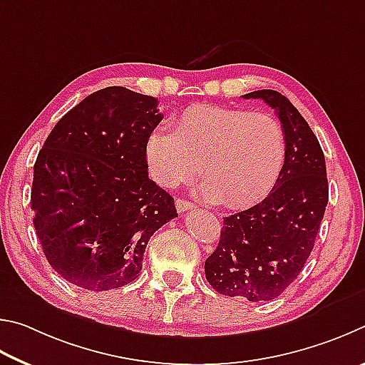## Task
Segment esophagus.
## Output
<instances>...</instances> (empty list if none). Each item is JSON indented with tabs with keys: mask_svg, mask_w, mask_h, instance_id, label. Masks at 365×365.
I'll list each match as a JSON object with an SVG mask.
<instances>
[{
	"mask_svg": "<svg viewBox=\"0 0 365 365\" xmlns=\"http://www.w3.org/2000/svg\"><path fill=\"white\" fill-rule=\"evenodd\" d=\"M192 207H194V203H190L189 200H184V199H178L176 200V208H178L179 213L187 212V210H190Z\"/></svg>",
	"mask_w": 365,
	"mask_h": 365,
	"instance_id": "1",
	"label": "esophagus"
}]
</instances>
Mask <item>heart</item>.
<instances>
[{"label":"heart","mask_w":365,"mask_h":365,"mask_svg":"<svg viewBox=\"0 0 365 365\" xmlns=\"http://www.w3.org/2000/svg\"><path fill=\"white\" fill-rule=\"evenodd\" d=\"M285 133L269 112L199 104L145 140L150 178L163 187L187 184L202 171L200 192L226 207H247L269 192L284 166Z\"/></svg>","instance_id":"1"}]
</instances>
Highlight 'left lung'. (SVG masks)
I'll use <instances>...</instances> for the list:
<instances>
[{"label": "left lung", "instance_id": "1", "mask_svg": "<svg viewBox=\"0 0 365 365\" xmlns=\"http://www.w3.org/2000/svg\"><path fill=\"white\" fill-rule=\"evenodd\" d=\"M276 110L285 133V160L269 195L226 216L205 277L226 297L248 302L277 298L306 264L329 202L325 158L316 134L292 102L272 89L242 96Z\"/></svg>", "mask_w": 365, "mask_h": 365}]
</instances>
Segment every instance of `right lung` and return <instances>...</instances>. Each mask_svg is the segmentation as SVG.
<instances>
[{
    "instance_id": "right-lung-1",
    "label": "right lung",
    "mask_w": 365,
    "mask_h": 365,
    "mask_svg": "<svg viewBox=\"0 0 365 365\" xmlns=\"http://www.w3.org/2000/svg\"><path fill=\"white\" fill-rule=\"evenodd\" d=\"M157 106L123 86L99 89L57 121L38 153L34 226L70 284L104 292L133 282L147 242L178 216L147 173L145 140L163 118Z\"/></svg>"
}]
</instances>
